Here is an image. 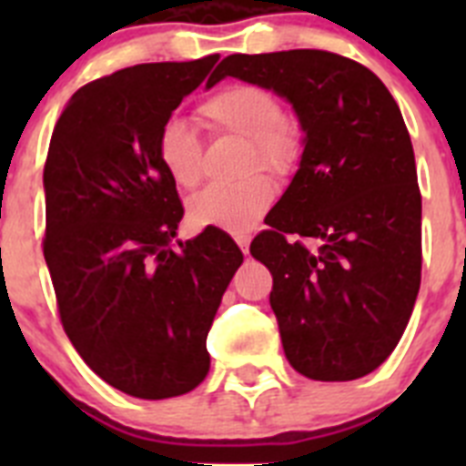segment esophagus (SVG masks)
Here are the masks:
<instances>
[{"mask_svg":"<svg viewBox=\"0 0 466 466\" xmlns=\"http://www.w3.org/2000/svg\"><path fill=\"white\" fill-rule=\"evenodd\" d=\"M236 242H238V247H240L242 252H249V236H238L236 238Z\"/></svg>","mask_w":466,"mask_h":466,"instance_id":"34e87169","label":"esophagus"}]
</instances>
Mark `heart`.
I'll use <instances>...</instances> for the list:
<instances>
[{
    "label": "heart",
    "instance_id": "b5f03b06",
    "mask_svg": "<svg viewBox=\"0 0 466 466\" xmlns=\"http://www.w3.org/2000/svg\"><path fill=\"white\" fill-rule=\"evenodd\" d=\"M212 130L249 139V166L289 172L300 154L299 127L282 116V105L270 90L254 84H236L219 90L198 109ZM158 160L172 182L193 188L200 182V142L187 121L170 118L158 133ZM275 184L266 175H249L233 184H209L188 200L193 226L245 233L275 203Z\"/></svg>",
    "mask_w": 466,
    "mask_h": 466
}]
</instances>
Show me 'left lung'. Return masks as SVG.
I'll return each instance as SVG.
<instances>
[{
  "instance_id": "1",
  "label": "left lung",
  "mask_w": 466,
  "mask_h": 466,
  "mask_svg": "<svg viewBox=\"0 0 466 466\" xmlns=\"http://www.w3.org/2000/svg\"><path fill=\"white\" fill-rule=\"evenodd\" d=\"M284 97L296 175L249 252L273 275L284 355L312 380H357L392 355L422 268V198L401 111L364 65L329 51L228 56L214 72Z\"/></svg>"
}]
</instances>
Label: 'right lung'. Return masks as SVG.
Wrapping results in <instances>:
<instances>
[{
    "label": "right lung",
    "mask_w": 466,
    "mask_h": 466,
    "mask_svg": "<svg viewBox=\"0 0 466 466\" xmlns=\"http://www.w3.org/2000/svg\"><path fill=\"white\" fill-rule=\"evenodd\" d=\"M217 60L135 65L84 86L48 147L44 258L60 319L81 360L137 399L205 380L208 331L242 263L214 226L172 247L184 208L156 151L160 127Z\"/></svg>",
    "instance_id": "1"
}]
</instances>
